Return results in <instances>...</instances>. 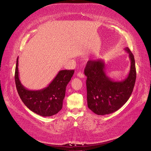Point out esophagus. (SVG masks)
I'll use <instances>...</instances> for the list:
<instances>
[{"mask_svg": "<svg viewBox=\"0 0 151 151\" xmlns=\"http://www.w3.org/2000/svg\"><path fill=\"white\" fill-rule=\"evenodd\" d=\"M77 76H78L79 77H80V78H84V75L83 74V73L81 72H79L78 73H77Z\"/></svg>", "mask_w": 151, "mask_h": 151, "instance_id": "obj_1", "label": "esophagus"}]
</instances>
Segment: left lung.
I'll use <instances>...</instances> for the list:
<instances>
[{
    "label": "left lung",
    "mask_w": 151,
    "mask_h": 151,
    "mask_svg": "<svg viewBox=\"0 0 151 151\" xmlns=\"http://www.w3.org/2000/svg\"><path fill=\"white\" fill-rule=\"evenodd\" d=\"M130 70L127 78L122 81H114L105 73L103 60H89L84 69L87 76V101L88 108L98 115H104L117 111L129 99L133 91L136 79L135 59L130 49Z\"/></svg>",
    "instance_id": "1"
}]
</instances>
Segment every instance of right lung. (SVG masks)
I'll list each match as a JSON object with an SVG mask.
<instances>
[{
  "instance_id": "right-lung-1",
  "label": "right lung",
  "mask_w": 151,
  "mask_h": 151,
  "mask_svg": "<svg viewBox=\"0 0 151 151\" xmlns=\"http://www.w3.org/2000/svg\"><path fill=\"white\" fill-rule=\"evenodd\" d=\"M74 73V70H60L47 88L37 91L28 90L22 85L19 79L17 57L14 77L17 93L31 111L42 116L54 115L62 108L66 87Z\"/></svg>"
}]
</instances>
